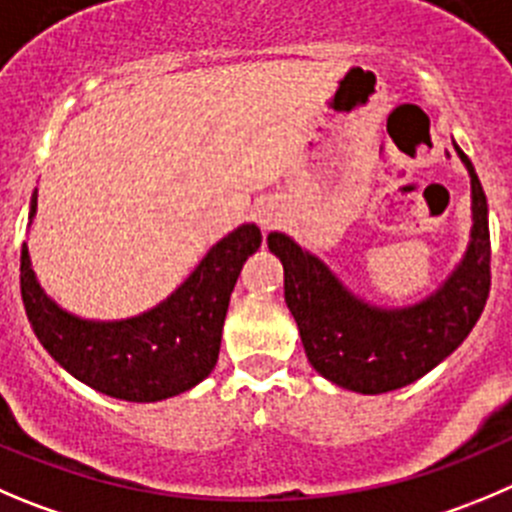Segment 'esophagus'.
I'll use <instances>...</instances> for the list:
<instances>
[{
	"instance_id": "obj_1",
	"label": "esophagus",
	"mask_w": 512,
	"mask_h": 512,
	"mask_svg": "<svg viewBox=\"0 0 512 512\" xmlns=\"http://www.w3.org/2000/svg\"><path fill=\"white\" fill-rule=\"evenodd\" d=\"M253 216H256L261 228H271L279 221V211H276L274 203H261V206H256V213H253Z\"/></svg>"
}]
</instances>
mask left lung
I'll use <instances>...</instances> for the list:
<instances>
[{
    "label": "left lung",
    "instance_id": "obj_1",
    "mask_svg": "<svg viewBox=\"0 0 512 512\" xmlns=\"http://www.w3.org/2000/svg\"><path fill=\"white\" fill-rule=\"evenodd\" d=\"M452 145L470 175V241L460 264L425 299L369 304L291 236L271 231L266 238L284 266V299L306 357L337 387L362 394L407 387L450 357L483 314L490 294L488 198L470 158Z\"/></svg>",
    "mask_w": 512,
    "mask_h": 512
}]
</instances>
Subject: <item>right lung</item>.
<instances>
[{
  "mask_svg": "<svg viewBox=\"0 0 512 512\" xmlns=\"http://www.w3.org/2000/svg\"><path fill=\"white\" fill-rule=\"evenodd\" d=\"M34 213L37 188L29 201V223ZM259 246V226L243 223L203 256L168 299L138 316L100 321L70 314L45 294L24 243L22 301L42 347L72 377L107 397L160 402L188 392L213 372L231 291Z\"/></svg>",
  "mask_w": 512,
  "mask_h": 512,
  "instance_id": "obj_1",
  "label": "right lung"
}]
</instances>
